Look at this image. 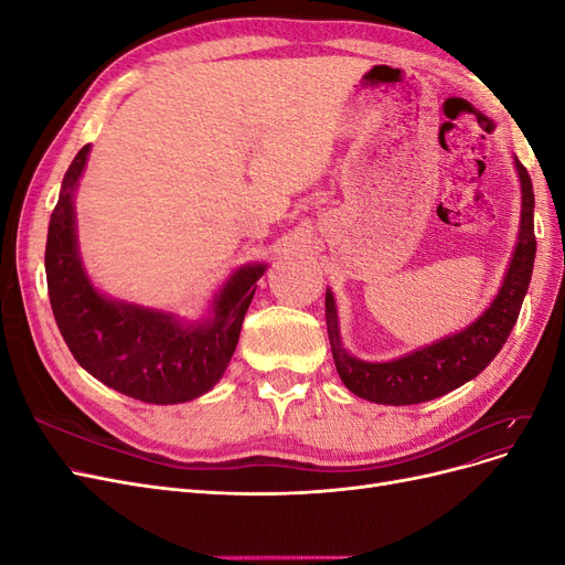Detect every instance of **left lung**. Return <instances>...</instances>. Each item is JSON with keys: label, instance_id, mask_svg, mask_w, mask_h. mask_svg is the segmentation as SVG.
<instances>
[{"label": "left lung", "instance_id": "1", "mask_svg": "<svg viewBox=\"0 0 565 565\" xmlns=\"http://www.w3.org/2000/svg\"><path fill=\"white\" fill-rule=\"evenodd\" d=\"M521 181V221L502 285L488 309L459 332L446 334L391 361L355 358L341 339L334 292H324V320L341 382L358 398L382 405H415L446 396L481 374L514 330L535 264V195L527 169L514 158Z\"/></svg>", "mask_w": 565, "mask_h": 565}]
</instances>
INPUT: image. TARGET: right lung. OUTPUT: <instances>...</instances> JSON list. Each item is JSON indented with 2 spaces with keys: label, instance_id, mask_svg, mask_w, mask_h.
Listing matches in <instances>:
<instances>
[{
  "label": "right lung",
  "instance_id": "right-lung-1",
  "mask_svg": "<svg viewBox=\"0 0 565 565\" xmlns=\"http://www.w3.org/2000/svg\"><path fill=\"white\" fill-rule=\"evenodd\" d=\"M89 152L84 146L67 167L49 221L44 268L58 330L75 361L125 396L156 405L195 401L224 377L268 264L228 273L198 318L106 295L84 268L77 241L75 193Z\"/></svg>",
  "mask_w": 565,
  "mask_h": 565
}]
</instances>
